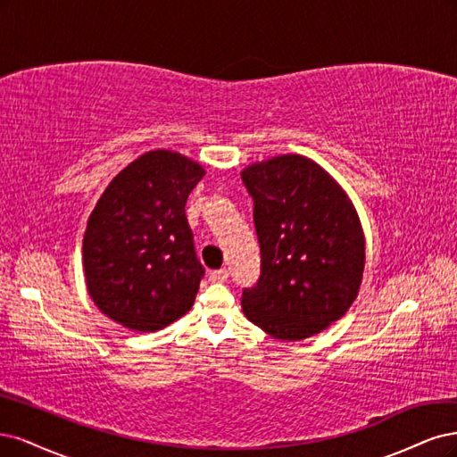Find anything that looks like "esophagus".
Returning a JSON list of instances; mask_svg holds the SVG:
<instances>
[{"label": "esophagus", "mask_w": 457, "mask_h": 457, "mask_svg": "<svg viewBox=\"0 0 457 457\" xmlns=\"http://www.w3.org/2000/svg\"><path fill=\"white\" fill-rule=\"evenodd\" d=\"M211 283H226L228 281V271L226 270H214L209 273Z\"/></svg>", "instance_id": "obj_1"}]
</instances>
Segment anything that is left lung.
<instances>
[{
    "instance_id": "obj_1",
    "label": "left lung",
    "mask_w": 457,
    "mask_h": 457,
    "mask_svg": "<svg viewBox=\"0 0 457 457\" xmlns=\"http://www.w3.org/2000/svg\"><path fill=\"white\" fill-rule=\"evenodd\" d=\"M262 271L243 290V313L283 342L328 328L355 302L364 231L349 195L313 159L287 154L248 165Z\"/></svg>"
}]
</instances>
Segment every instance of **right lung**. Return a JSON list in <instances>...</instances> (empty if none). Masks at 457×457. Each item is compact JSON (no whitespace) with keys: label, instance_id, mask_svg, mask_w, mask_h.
<instances>
[{"label":"right lung","instance_id":"right-lung-1","mask_svg":"<svg viewBox=\"0 0 457 457\" xmlns=\"http://www.w3.org/2000/svg\"><path fill=\"white\" fill-rule=\"evenodd\" d=\"M204 169L179 152H145L108 184L83 235V271L102 313L155 332L195 302L203 266L186 201Z\"/></svg>","mask_w":457,"mask_h":457}]
</instances>
